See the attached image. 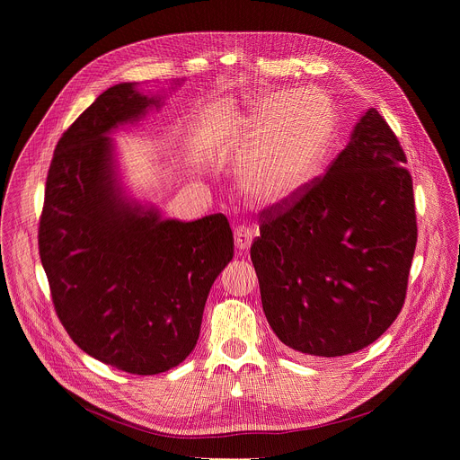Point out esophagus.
<instances>
[{
  "label": "esophagus",
  "instance_id": "obj_1",
  "mask_svg": "<svg viewBox=\"0 0 460 460\" xmlns=\"http://www.w3.org/2000/svg\"><path fill=\"white\" fill-rule=\"evenodd\" d=\"M252 238H254V231L251 227H243V226H238L234 229V243L240 251H247L252 243Z\"/></svg>",
  "mask_w": 460,
  "mask_h": 460
}]
</instances>
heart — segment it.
Segmentation results:
<instances>
[{"label":"heart","mask_w":460,"mask_h":460,"mask_svg":"<svg viewBox=\"0 0 460 460\" xmlns=\"http://www.w3.org/2000/svg\"><path fill=\"white\" fill-rule=\"evenodd\" d=\"M335 103L318 89L273 93L240 114L234 142L245 151L238 183L261 208L293 202L316 178L330 147Z\"/></svg>","instance_id":"heart-1"}]
</instances>
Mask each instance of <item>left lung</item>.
<instances>
[{
  "label": "left lung",
  "mask_w": 460,
  "mask_h": 460,
  "mask_svg": "<svg viewBox=\"0 0 460 460\" xmlns=\"http://www.w3.org/2000/svg\"><path fill=\"white\" fill-rule=\"evenodd\" d=\"M406 162L387 121L367 109L323 176L260 213L251 260L266 318L288 348L349 355L399 316L417 245Z\"/></svg>",
  "instance_id": "left-lung-1"
}]
</instances>
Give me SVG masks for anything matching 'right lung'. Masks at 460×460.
<instances>
[{
  "instance_id": "obj_1",
  "label": "right lung",
  "mask_w": 460,
  "mask_h": 460,
  "mask_svg": "<svg viewBox=\"0 0 460 460\" xmlns=\"http://www.w3.org/2000/svg\"><path fill=\"white\" fill-rule=\"evenodd\" d=\"M158 103L135 84H118L76 118L54 149L38 229L65 332L87 355L133 375H158L187 358L234 249L222 213L162 220L121 196L107 135Z\"/></svg>"
}]
</instances>
